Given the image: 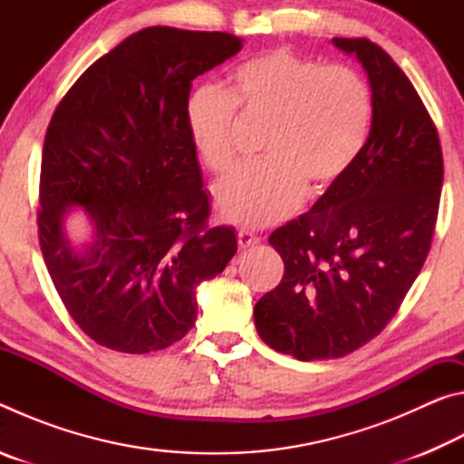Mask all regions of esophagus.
Returning <instances> with one entry per match:
<instances>
[{
  "label": "esophagus",
  "instance_id": "34e87169",
  "mask_svg": "<svg viewBox=\"0 0 464 464\" xmlns=\"http://www.w3.org/2000/svg\"><path fill=\"white\" fill-rule=\"evenodd\" d=\"M237 243H239L241 249H247V247L257 246V243H260V237H256V235L249 233V231H239L237 233Z\"/></svg>",
  "mask_w": 464,
  "mask_h": 464
}]
</instances>
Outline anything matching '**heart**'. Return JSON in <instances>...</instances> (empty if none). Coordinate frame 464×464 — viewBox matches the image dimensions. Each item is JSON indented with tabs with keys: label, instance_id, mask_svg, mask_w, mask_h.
I'll return each mask as SVG.
<instances>
[{
	"label": "heart",
	"instance_id": "b5f03b06",
	"mask_svg": "<svg viewBox=\"0 0 464 464\" xmlns=\"http://www.w3.org/2000/svg\"><path fill=\"white\" fill-rule=\"evenodd\" d=\"M235 108L270 121L268 160L223 178L215 204L225 221L266 227L293 213L304 188L321 194L345 176L364 147L372 100L350 67H325L288 49L257 54L233 69L227 92L200 83L184 102L188 139L217 174L235 161Z\"/></svg>",
	"mask_w": 464,
	"mask_h": 464
}]
</instances>
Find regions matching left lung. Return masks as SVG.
Masks as SVG:
<instances>
[{
  "label": "left lung",
  "mask_w": 464,
  "mask_h": 464,
  "mask_svg": "<svg viewBox=\"0 0 464 464\" xmlns=\"http://www.w3.org/2000/svg\"><path fill=\"white\" fill-rule=\"evenodd\" d=\"M334 44L368 75L371 132L340 182L270 235L285 276L254 309L262 340L296 360L342 358L382 332L426 262L444 178L438 130L397 63L366 38Z\"/></svg>",
  "instance_id": "1"
}]
</instances>
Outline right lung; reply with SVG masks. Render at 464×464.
<instances>
[{
	"instance_id": "1",
	"label": "right lung",
	"mask_w": 464,
	"mask_h": 464,
	"mask_svg": "<svg viewBox=\"0 0 464 464\" xmlns=\"http://www.w3.org/2000/svg\"><path fill=\"white\" fill-rule=\"evenodd\" d=\"M241 51V38L151 26L100 57L46 129L41 239L69 315L93 342L127 354L190 332L196 286L237 251L231 227L208 229V194L184 124L196 77ZM82 208L92 237L77 248L64 217Z\"/></svg>"
}]
</instances>
